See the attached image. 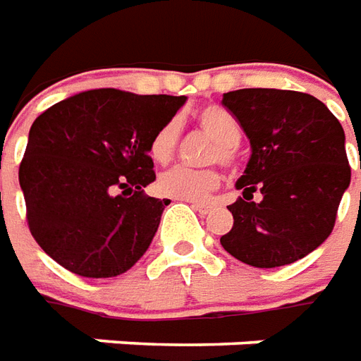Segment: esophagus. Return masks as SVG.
<instances>
[{
  "mask_svg": "<svg viewBox=\"0 0 361 361\" xmlns=\"http://www.w3.org/2000/svg\"><path fill=\"white\" fill-rule=\"evenodd\" d=\"M190 204H192V208L196 209V212H200V214H208L209 209L214 208L208 202H190Z\"/></svg>",
  "mask_w": 361,
  "mask_h": 361,
  "instance_id": "1",
  "label": "esophagus"
}]
</instances>
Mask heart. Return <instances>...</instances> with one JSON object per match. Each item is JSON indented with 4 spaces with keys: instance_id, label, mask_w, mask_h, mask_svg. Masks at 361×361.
Wrapping results in <instances>:
<instances>
[{
    "instance_id": "1",
    "label": "heart",
    "mask_w": 361,
    "mask_h": 361,
    "mask_svg": "<svg viewBox=\"0 0 361 361\" xmlns=\"http://www.w3.org/2000/svg\"><path fill=\"white\" fill-rule=\"evenodd\" d=\"M196 124L216 144L208 153V163H221L226 167H235L237 163V145L241 144V126L233 114L224 106L208 104L196 112ZM180 137L178 120H167L153 134L149 142V155L157 163H169L175 157ZM224 176L217 169H188L176 167L161 175L157 188L163 196L185 202L206 200L209 194L221 186Z\"/></svg>"
}]
</instances>
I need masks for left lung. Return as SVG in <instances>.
Returning a JSON list of instances; mask_svg holds the SVG:
<instances>
[{
  "instance_id": "obj_1",
  "label": "left lung",
  "mask_w": 361,
  "mask_h": 361,
  "mask_svg": "<svg viewBox=\"0 0 361 361\" xmlns=\"http://www.w3.org/2000/svg\"><path fill=\"white\" fill-rule=\"evenodd\" d=\"M250 140L252 155L227 206L233 227L219 241L245 264L276 268L307 257L332 233L350 185L344 130L313 94L239 89L224 94ZM260 192L263 200L252 202Z\"/></svg>"
}]
</instances>
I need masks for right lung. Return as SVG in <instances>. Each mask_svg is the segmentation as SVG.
<instances>
[{
	"instance_id": "add662e5",
	"label": "right lung",
	"mask_w": 361,
	"mask_h": 361,
	"mask_svg": "<svg viewBox=\"0 0 361 361\" xmlns=\"http://www.w3.org/2000/svg\"><path fill=\"white\" fill-rule=\"evenodd\" d=\"M186 97L93 89L38 116L19 165L30 235L60 267L112 278L149 247L169 200L155 180L149 142Z\"/></svg>"
}]
</instances>
